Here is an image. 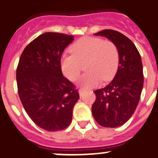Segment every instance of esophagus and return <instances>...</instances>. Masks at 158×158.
Segmentation results:
<instances>
[{
    "instance_id": "1",
    "label": "esophagus",
    "mask_w": 158,
    "mask_h": 158,
    "mask_svg": "<svg viewBox=\"0 0 158 158\" xmlns=\"http://www.w3.org/2000/svg\"><path fill=\"white\" fill-rule=\"evenodd\" d=\"M78 92H79V94H80V96H81V95H83V94L84 93V90H83V89H80Z\"/></svg>"
}]
</instances>
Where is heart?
<instances>
[{"label": "heart", "instance_id": "1", "mask_svg": "<svg viewBox=\"0 0 158 158\" xmlns=\"http://www.w3.org/2000/svg\"><path fill=\"white\" fill-rule=\"evenodd\" d=\"M71 52L64 53L60 60L64 75L71 81L78 79L83 65L87 73L79 80L84 89H91L101 81H108L114 75L119 63L116 44L99 37H84L71 47Z\"/></svg>", "mask_w": 158, "mask_h": 158}]
</instances>
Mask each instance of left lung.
Listing matches in <instances>:
<instances>
[{"instance_id": "8db88e82", "label": "left lung", "mask_w": 158, "mask_h": 158, "mask_svg": "<svg viewBox=\"0 0 158 158\" xmlns=\"http://www.w3.org/2000/svg\"><path fill=\"white\" fill-rule=\"evenodd\" d=\"M94 35L104 36L116 44L119 65L113 81L94 91L92 114L101 126L119 127L130 119L140 101L143 84L141 57L134 44L118 31L106 29Z\"/></svg>"}]
</instances>
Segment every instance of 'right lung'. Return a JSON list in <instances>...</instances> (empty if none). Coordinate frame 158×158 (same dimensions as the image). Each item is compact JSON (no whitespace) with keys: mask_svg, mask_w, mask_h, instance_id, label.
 <instances>
[{"mask_svg":"<svg viewBox=\"0 0 158 158\" xmlns=\"http://www.w3.org/2000/svg\"><path fill=\"white\" fill-rule=\"evenodd\" d=\"M74 37L60 33L40 34L24 48L16 71L19 98L33 122L48 131L64 130L72 121L78 90L64 77L63 51Z\"/></svg>","mask_w":158,"mask_h":158,"instance_id":"1","label":"right lung"}]
</instances>
